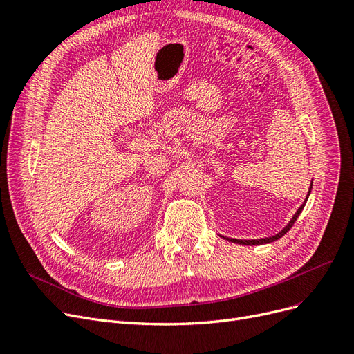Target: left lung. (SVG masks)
<instances>
[{"label": "left lung", "mask_w": 354, "mask_h": 354, "mask_svg": "<svg viewBox=\"0 0 354 354\" xmlns=\"http://www.w3.org/2000/svg\"><path fill=\"white\" fill-rule=\"evenodd\" d=\"M312 186H313V181L312 183H310V187H308V194H307V196H306V199H304V202L301 203V207H299L298 209H297V212L294 214V217L289 220V223L286 224V226L281 230V232H277L276 234H273V236H269V238H260V239H233V238H226V236H221L220 234V238H223V239H226V241H229V242H232V243H239V245H264V243H270V242H274V241H277V239H281L283 234L286 233V232H289V229H291L292 226H294V223H295V220L298 218V216L299 214H301V211H303V208H304V205H306V202H307V199H308V195H310V192H312Z\"/></svg>", "instance_id": "obj_1"}]
</instances>
